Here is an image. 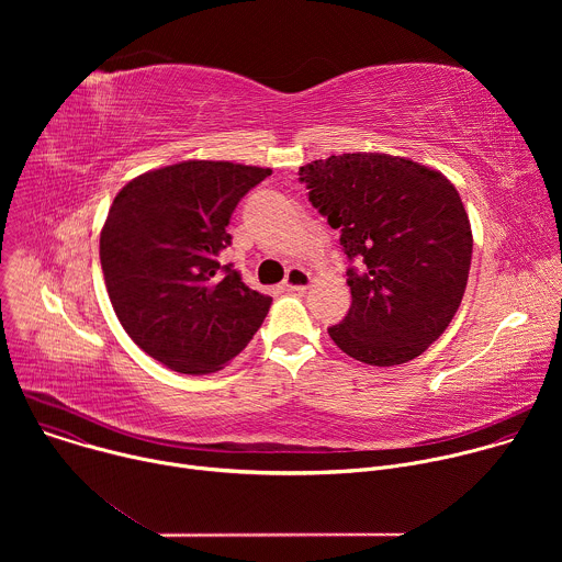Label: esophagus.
<instances>
[{
  "instance_id": "34e87169",
  "label": "esophagus",
  "mask_w": 562,
  "mask_h": 562,
  "mask_svg": "<svg viewBox=\"0 0 562 562\" xmlns=\"http://www.w3.org/2000/svg\"><path fill=\"white\" fill-rule=\"evenodd\" d=\"M282 284H284L286 291H304V289H308V284H311V276H308L304 269L293 267V269L286 271V278H284Z\"/></svg>"
}]
</instances>
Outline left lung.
<instances>
[{
    "mask_svg": "<svg viewBox=\"0 0 562 562\" xmlns=\"http://www.w3.org/2000/svg\"><path fill=\"white\" fill-rule=\"evenodd\" d=\"M297 176L358 260L347 271L351 308L329 327L331 340L373 367L418 358L445 334L467 289L473 237L456 187L386 153L331 155Z\"/></svg>",
    "mask_w": 562,
    "mask_h": 562,
    "instance_id": "obj_1",
    "label": "left lung"
}]
</instances>
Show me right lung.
Returning a JSON list of instances; mask_svg holds the SVG:
<instances>
[{
    "mask_svg": "<svg viewBox=\"0 0 562 562\" xmlns=\"http://www.w3.org/2000/svg\"><path fill=\"white\" fill-rule=\"evenodd\" d=\"M269 176L189 159L142 173L115 195L100 235L106 291L131 340L169 369L220 371L262 327L273 300L220 267V254L237 202Z\"/></svg>",
    "mask_w": 562,
    "mask_h": 562,
    "instance_id": "right-lung-1",
    "label": "right lung"
}]
</instances>
